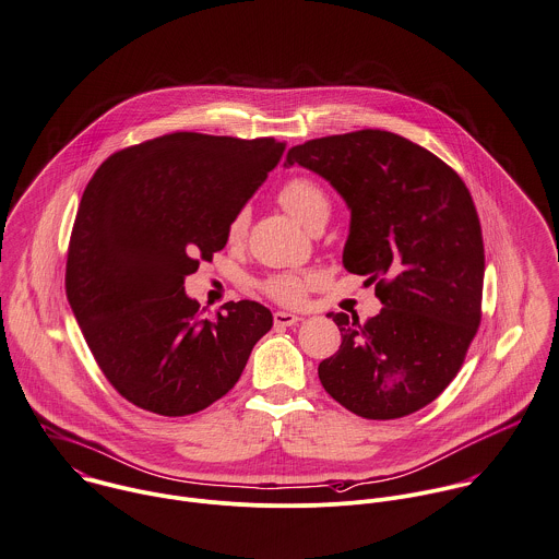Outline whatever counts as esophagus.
<instances>
[{
  "label": "esophagus",
  "mask_w": 559,
  "mask_h": 559,
  "mask_svg": "<svg viewBox=\"0 0 559 559\" xmlns=\"http://www.w3.org/2000/svg\"><path fill=\"white\" fill-rule=\"evenodd\" d=\"M297 321H301V317H297V314H293V312H275V314H273L275 328H288V325H295Z\"/></svg>",
  "instance_id": "esophagus-1"
}]
</instances>
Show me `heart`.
<instances>
[{
    "mask_svg": "<svg viewBox=\"0 0 559 559\" xmlns=\"http://www.w3.org/2000/svg\"><path fill=\"white\" fill-rule=\"evenodd\" d=\"M277 199L282 207L293 218H297L306 229L319 221H328L330 216V199L323 192V188L312 179H306V177L290 179L288 183H284ZM247 223H249L247 210H238L227 227L229 238L231 240L242 238ZM264 290L266 295H271L282 304H299L306 293V282L301 275H295V273H277L264 282Z\"/></svg>",
    "mask_w": 559,
    "mask_h": 559,
    "instance_id": "b5f03b06",
    "label": "heart"
}]
</instances>
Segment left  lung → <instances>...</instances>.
I'll return each instance as SVG.
<instances>
[{
  "label": "left lung",
  "instance_id": "obj_1",
  "mask_svg": "<svg viewBox=\"0 0 559 559\" xmlns=\"http://www.w3.org/2000/svg\"><path fill=\"white\" fill-rule=\"evenodd\" d=\"M323 177L345 201L343 266L376 284L384 306L367 323L330 312L341 349L319 365L323 389L367 419L430 404L456 376L480 323L485 251L461 177L389 131L293 146L284 166Z\"/></svg>",
  "mask_w": 559,
  "mask_h": 559
}]
</instances>
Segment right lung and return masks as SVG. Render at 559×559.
Segmentation results:
<instances>
[{
    "label": "right lung",
    "mask_w": 559,
    "mask_h": 559,
    "mask_svg": "<svg viewBox=\"0 0 559 559\" xmlns=\"http://www.w3.org/2000/svg\"><path fill=\"white\" fill-rule=\"evenodd\" d=\"M284 148L173 133L111 155L87 183L66 290L103 373L135 406L166 417L207 408L273 328L271 310L249 299L203 319L183 284L227 245L234 214Z\"/></svg>",
    "instance_id": "1"
}]
</instances>
